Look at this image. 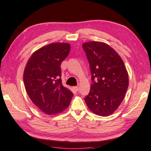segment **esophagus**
Masks as SVG:
<instances>
[{
	"label": "esophagus",
	"instance_id": "34e87169",
	"mask_svg": "<svg viewBox=\"0 0 151 151\" xmlns=\"http://www.w3.org/2000/svg\"><path fill=\"white\" fill-rule=\"evenodd\" d=\"M73 89L75 91H79V87H78V86H74L73 87Z\"/></svg>",
	"mask_w": 151,
	"mask_h": 151
}]
</instances>
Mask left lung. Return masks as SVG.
Wrapping results in <instances>:
<instances>
[{"label":"left lung","instance_id":"8db88e82","mask_svg":"<svg viewBox=\"0 0 151 151\" xmlns=\"http://www.w3.org/2000/svg\"><path fill=\"white\" fill-rule=\"evenodd\" d=\"M82 46L89 62L93 81L89 93L84 99L95 114L109 116L117 109L125 97L129 86L127 70L118 53L105 42H88Z\"/></svg>","mask_w":151,"mask_h":151}]
</instances>
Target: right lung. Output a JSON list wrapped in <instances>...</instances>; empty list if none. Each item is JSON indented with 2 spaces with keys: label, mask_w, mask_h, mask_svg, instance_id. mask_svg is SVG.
<instances>
[{
  "label": "right lung",
  "mask_w": 151,
  "mask_h": 151,
  "mask_svg": "<svg viewBox=\"0 0 151 151\" xmlns=\"http://www.w3.org/2000/svg\"><path fill=\"white\" fill-rule=\"evenodd\" d=\"M70 44L52 43L40 47L29 58L23 80L28 97L46 115L62 113L68 107L73 93L63 86L61 63L70 51Z\"/></svg>",
  "instance_id": "add662e5"
}]
</instances>
